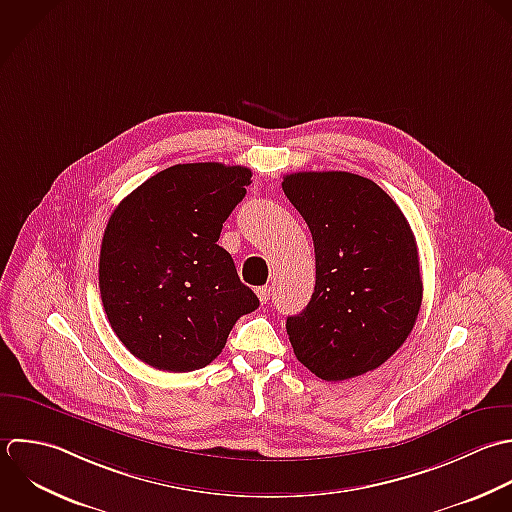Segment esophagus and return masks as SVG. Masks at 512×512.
I'll use <instances>...</instances> for the list:
<instances>
[{
  "label": "esophagus",
  "instance_id": "34e87169",
  "mask_svg": "<svg viewBox=\"0 0 512 512\" xmlns=\"http://www.w3.org/2000/svg\"><path fill=\"white\" fill-rule=\"evenodd\" d=\"M257 297H259L261 303H267V301L271 299V287H269V285L259 287V289H257Z\"/></svg>",
  "mask_w": 512,
  "mask_h": 512
}]
</instances>
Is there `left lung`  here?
<instances>
[{"label":"left lung","mask_w":512,"mask_h":512,"mask_svg":"<svg viewBox=\"0 0 512 512\" xmlns=\"http://www.w3.org/2000/svg\"><path fill=\"white\" fill-rule=\"evenodd\" d=\"M283 191L315 245V291L287 317L297 359L323 381L381 367L407 341L423 301L407 217L375 181L347 171L291 173Z\"/></svg>","instance_id":"left-lung-1"}]
</instances>
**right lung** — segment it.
<instances>
[{
	"label": "right lung",
	"mask_w": 512,
	"mask_h": 512,
	"mask_svg": "<svg viewBox=\"0 0 512 512\" xmlns=\"http://www.w3.org/2000/svg\"><path fill=\"white\" fill-rule=\"evenodd\" d=\"M251 169L183 163L149 177L111 213L99 255L109 325L139 361L169 373L209 365L259 307L217 245Z\"/></svg>",
	"instance_id": "1"
}]
</instances>
